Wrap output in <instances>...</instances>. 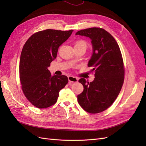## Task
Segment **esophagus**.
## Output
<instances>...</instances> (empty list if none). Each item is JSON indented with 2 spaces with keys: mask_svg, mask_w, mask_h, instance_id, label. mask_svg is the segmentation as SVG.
<instances>
[{
  "mask_svg": "<svg viewBox=\"0 0 146 146\" xmlns=\"http://www.w3.org/2000/svg\"><path fill=\"white\" fill-rule=\"evenodd\" d=\"M68 80H69V82L70 83H75V82H78V78L74 76H69Z\"/></svg>",
  "mask_w": 146,
  "mask_h": 146,
  "instance_id": "esophagus-1",
  "label": "esophagus"
}]
</instances>
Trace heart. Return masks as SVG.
<instances>
[{
	"label": "heart",
	"instance_id": "heart-1",
	"mask_svg": "<svg viewBox=\"0 0 146 146\" xmlns=\"http://www.w3.org/2000/svg\"><path fill=\"white\" fill-rule=\"evenodd\" d=\"M75 47H83L84 48H86L88 44L87 42L83 40H78L76 42H75Z\"/></svg>",
	"mask_w": 146,
	"mask_h": 146
}]
</instances>
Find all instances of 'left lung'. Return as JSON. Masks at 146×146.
Here are the masks:
<instances>
[{
    "label": "left lung",
    "instance_id": "1",
    "mask_svg": "<svg viewBox=\"0 0 146 146\" xmlns=\"http://www.w3.org/2000/svg\"><path fill=\"white\" fill-rule=\"evenodd\" d=\"M76 35L91 39L93 54L88 66L95 76L90 83L85 78L78 80L84 90L77 96L78 102L88 113H101L115 101L124 81L125 69L120 48L112 35L102 28L86 29Z\"/></svg>",
    "mask_w": 146,
    "mask_h": 146
}]
</instances>
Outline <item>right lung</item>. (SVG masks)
<instances>
[{"label":"right lung","mask_w":146,"mask_h":146,"mask_svg":"<svg viewBox=\"0 0 146 146\" xmlns=\"http://www.w3.org/2000/svg\"><path fill=\"white\" fill-rule=\"evenodd\" d=\"M73 30L47 29L32 35L21 52L19 78L25 98L35 107L46 108L54 105L59 91L68 83L65 76H52L47 69L56 58L59 47Z\"/></svg>","instance_id":"1"}]
</instances>
